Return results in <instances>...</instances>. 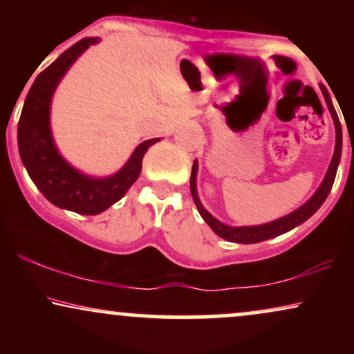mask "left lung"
<instances>
[{"instance_id":"1","label":"left lung","mask_w":354,"mask_h":354,"mask_svg":"<svg viewBox=\"0 0 354 354\" xmlns=\"http://www.w3.org/2000/svg\"><path fill=\"white\" fill-rule=\"evenodd\" d=\"M324 98H326L328 108H330V113L335 120V126H336V148H335V154H333V160L330 168H328L326 176H324L323 183L316 191L315 194L311 196V200H308L301 208H298L293 211L288 216H283L276 221L266 223V225H259V226H245V228H231V226L223 225L219 223L218 219H214L211 214L203 208V205L198 200V193H196V171H198V165H193V169H191V180H189V186H191V194H193L194 205H196L198 211H200L201 218L208 223V226L218 236H221L226 241H233V243H243V245H251V243H259V241H266V239L276 238L279 234L286 233V231L296 228L298 225L306 221L308 218H311L316 211L319 209V206L323 205L324 200L330 194L333 183H335V176H336V169H338L339 165V158H341V140H343V135H341V124L338 120V115H336L335 106H333L331 98H328V95L324 93Z\"/></svg>"}]
</instances>
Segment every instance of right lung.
<instances>
[{
    "mask_svg": "<svg viewBox=\"0 0 354 354\" xmlns=\"http://www.w3.org/2000/svg\"><path fill=\"white\" fill-rule=\"evenodd\" d=\"M95 43H98V38H84L75 43L36 76L18 123L19 156L36 188L55 206L80 214H98L121 200L140 176L145 153L158 141L154 138L141 143L121 171L103 180L83 176L56 151L50 131L53 91L73 61Z\"/></svg>",
    "mask_w": 354,
    "mask_h": 354,
    "instance_id": "1",
    "label": "right lung"
}]
</instances>
